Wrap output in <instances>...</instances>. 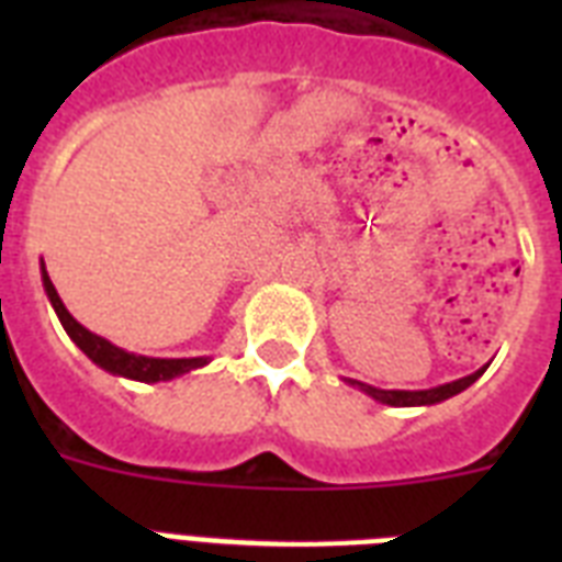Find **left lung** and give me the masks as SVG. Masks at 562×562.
Here are the masks:
<instances>
[{"instance_id":"left-lung-1","label":"left lung","mask_w":562,"mask_h":562,"mask_svg":"<svg viewBox=\"0 0 562 562\" xmlns=\"http://www.w3.org/2000/svg\"><path fill=\"white\" fill-rule=\"evenodd\" d=\"M484 373V368L475 370V373L463 375V379H454V382H446V384H437V387H428V391H382V387H373V384H364V382H352L347 379L350 384L361 387V391L373 396L375 402H382V405H393V408H411V405H435V402H443L454 393L467 391L479 375Z\"/></svg>"}]
</instances>
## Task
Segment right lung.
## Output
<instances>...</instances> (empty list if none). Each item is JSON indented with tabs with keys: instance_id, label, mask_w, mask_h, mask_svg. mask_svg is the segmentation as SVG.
<instances>
[{
	"instance_id": "right-lung-1",
	"label": "right lung",
	"mask_w": 562,
	"mask_h": 562,
	"mask_svg": "<svg viewBox=\"0 0 562 562\" xmlns=\"http://www.w3.org/2000/svg\"><path fill=\"white\" fill-rule=\"evenodd\" d=\"M43 271V289L48 294V303L60 317L66 335L72 338L87 359H92L101 370H108L113 375H125V379H136V382H169V379H178V375L189 373L194 368H203L210 359H148V356H134V352L122 350L116 344H110L108 338L90 333L87 326H81L69 312H66L64 300L57 297V289L52 285L46 273V265L40 268Z\"/></svg>"
}]
</instances>
